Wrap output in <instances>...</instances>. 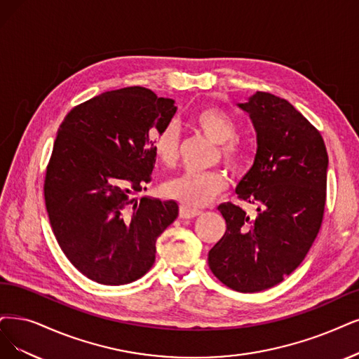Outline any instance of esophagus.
Masks as SVG:
<instances>
[{
	"instance_id": "obj_1",
	"label": "esophagus",
	"mask_w": 359,
	"mask_h": 359,
	"mask_svg": "<svg viewBox=\"0 0 359 359\" xmlns=\"http://www.w3.org/2000/svg\"><path fill=\"white\" fill-rule=\"evenodd\" d=\"M201 211L200 210H194V208H188L184 205H180V211H179V216L182 219H194L196 216H200Z\"/></svg>"
}]
</instances>
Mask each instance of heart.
Wrapping results in <instances>:
<instances>
[{"mask_svg": "<svg viewBox=\"0 0 359 359\" xmlns=\"http://www.w3.org/2000/svg\"><path fill=\"white\" fill-rule=\"evenodd\" d=\"M195 126L211 142L219 143V154L232 171L241 168L244 151L241 144L233 137L236 136V126L232 118L219 108H204L198 111ZM152 149L159 163L164 165H175L179 158V130L175 123H168L163 128H154L151 135ZM226 177L222 171L204 172H183L164 183L163 192L167 198L179 201L188 208L204 207L226 189Z\"/></svg>", "mask_w": 359, "mask_h": 359, "instance_id": "b5f03b06", "label": "heart"}]
</instances>
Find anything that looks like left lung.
Here are the masks:
<instances>
[{
	"mask_svg": "<svg viewBox=\"0 0 359 359\" xmlns=\"http://www.w3.org/2000/svg\"><path fill=\"white\" fill-rule=\"evenodd\" d=\"M238 106L253 121L257 152L235 192L257 204V216L219 205L226 232L210 250L208 266L226 287L256 293L293 272L320 232L328 155L320 131L285 99L257 91Z\"/></svg>",
	"mask_w": 359,
	"mask_h": 359,
	"instance_id": "left-lung-1",
	"label": "left lung"
}]
</instances>
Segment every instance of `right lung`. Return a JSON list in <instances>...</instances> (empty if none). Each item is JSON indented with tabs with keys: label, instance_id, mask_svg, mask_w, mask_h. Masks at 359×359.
I'll return each instance as SVG.
<instances>
[{
	"label": "right lung",
	"instance_id": "add662e5",
	"mask_svg": "<svg viewBox=\"0 0 359 359\" xmlns=\"http://www.w3.org/2000/svg\"><path fill=\"white\" fill-rule=\"evenodd\" d=\"M172 99L144 87L102 93L65 116L46 171L53 233L88 280L123 285L155 262V243L176 220V201L133 198L151 182L154 128L176 114Z\"/></svg>",
	"mask_w": 359,
	"mask_h": 359
}]
</instances>
